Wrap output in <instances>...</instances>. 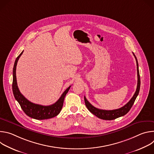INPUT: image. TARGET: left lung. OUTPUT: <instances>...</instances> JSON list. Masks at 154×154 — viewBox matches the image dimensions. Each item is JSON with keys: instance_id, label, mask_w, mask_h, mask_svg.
<instances>
[{"instance_id": "obj_1", "label": "left lung", "mask_w": 154, "mask_h": 154, "mask_svg": "<svg viewBox=\"0 0 154 154\" xmlns=\"http://www.w3.org/2000/svg\"><path fill=\"white\" fill-rule=\"evenodd\" d=\"M133 54H134V55L136 59V61H137L138 83H137V88L136 91H135L134 96L131 97V99L129 100V102L128 103H127L124 106H123L122 107H121L120 108L113 109V110H105V109H99V108L94 107L87 100L85 96H84L85 102V105H86L87 108L88 109V110L91 113H93V115L96 116L97 118L102 119H104V120L115 119L118 118H119L121 116H124L125 115H126L129 112V110L131 108V106H132V105H134V103L135 101V99L139 94L141 82H140V72H139V69H138V61H137V57L135 55V54L134 53H133Z\"/></svg>"}]
</instances>
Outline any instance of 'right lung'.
Masks as SVG:
<instances>
[{"mask_svg": "<svg viewBox=\"0 0 154 154\" xmlns=\"http://www.w3.org/2000/svg\"><path fill=\"white\" fill-rule=\"evenodd\" d=\"M24 51L22 52L19 56L16 58L13 71V84H12V89L13 93L16 100L19 103L21 108L23 109L24 112L29 117L38 119H47L52 118L56 116H57L63 107V102L64 97L69 90L71 86H69L68 88L63 93L61 94L60 99L54 104L48 105V106H44L41 105L35 104L28 100L23 94H22L18 88L17 80H16V66L18 61L19 58L23 54Z\"/></svg>", "mask_w": 154, "mask_h": 154, "instance_id": "obj_1", "label": "right lung"}]
</instances>
